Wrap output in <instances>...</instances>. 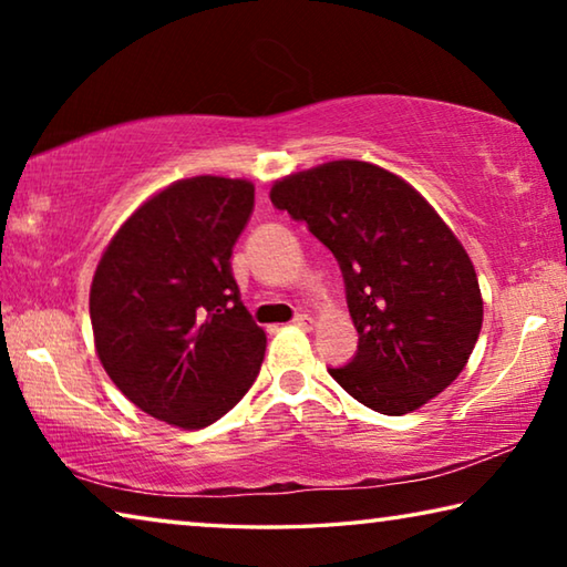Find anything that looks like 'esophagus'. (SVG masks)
I'll use <instances>...</instances> for the list:
<instances>
[{"instance_id": "34e87169", "label": "esophagus", "mask_w": 567, "mask_h": 567, "mask_svg": "<svg viewBox=\"0 0 567 567\" xmlns=\"http://www.w3.org/2000/svg\"><path fill=\"white\" fill-rule=\"evenodd\" d=\"M297 328H302V330H312L315 328V318H310V315H295V320H292Z\"/></svg>"}]
</instances>
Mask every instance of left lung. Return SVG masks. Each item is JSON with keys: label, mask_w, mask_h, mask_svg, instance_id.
I'll use <instances>...</instances> for the list:
<instances>
[{"label": "left lung", "mask_w": 567, "mask_h": 567, "mask_svg": "<svg viewBox=\"0 0 567 567\" xmlns=\"http://www.w3.org/2000/svg\"><path fill=\"white\" fill-rule=\"evenodd\" d=\"M270 199L338 260L358 352L330 368L382 415L440 395L470 360L483 297L475 267L427 199L370 162L338 159L275 182Z\"/></svg>", "instance_id": "obj_1"}]
</instances>
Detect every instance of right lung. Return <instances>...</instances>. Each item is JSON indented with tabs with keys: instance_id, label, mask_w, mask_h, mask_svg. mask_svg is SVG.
I'll return each mask as SVG.
<instances>
[{
	"instance_id": "add662e5",
	"label": "right lung",
	"mask_w": 567,
	"mask_h": 567,
	"mask_svg": "<svg viewBox=\"0 0 567 567\" xmlns=\"http://www.w3.org/2000/svg\"><path fill=\"white\" fill-rule=\"evenodd\" d=\"M252 207L247 179H179L117 229L94 272L102 368L124 398L175 427L213 425L260 372L267 338L229 262Z\"/></svg>"
}]
</instances>
